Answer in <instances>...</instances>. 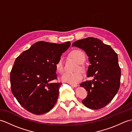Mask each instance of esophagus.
Masks as SVG:
<instances>
[{
  "label": "esophagus",
  "instance_id": "obj_1",
  "mask_svg": "<svg viewBox=\"0 0 132 132\" xmlns=\"http://www.w3.org/2000/svg\"><path fill=\"white\" fill-rule=\"evenodd\" d=\"M72 87H77L78 86V85L77 84H70Z\"/></svg>",
  "mask_w": 132,
  "mask_h": 132
}]
</instances>
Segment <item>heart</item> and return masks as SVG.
Listing matches in <instances>:
<instances>
[{"mask_svg": "<svg viewBox=\"0 0 132 132\" xmlns=\"http://www.w3.org/2000/svg\"><path fill=\"white\" fill-rule=\"evenodd\" d=\"M71 57L74 59L78 63H83L86 60L85 54L83 51L79 49H75L72 50L70 53ZM55 68L57 71L60 73H62L64 70L63 60L62 57H60L58 59L55 63ZM80 69L84 71L85 70V68L83 66L80 64L78 69ZM83 78L82 72L78 70L74 72H65L62 75L61 80L64 82H67L70 84H76L82 80Z\"/></svg>", "mask_w": 132, "mask_h": 132, "instance_id": "obj_1", "label": "heart"}]
</instances>
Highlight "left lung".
Instances as JSON below:
<instances>
[{
	"instance_id": "1",
	"label": "left lung",
	"mask_w": 132,
	"mask_h": 132,
	"mask_svg": "<svg viewBox=\"0 0 132 132\" xmlns=\"http://www.w3.org/2000/svg\"><path fill=\"white\" fill-rule=\"evenodd\" d=\"M72 46L85 50L91 63L87 76L94 78L80 85L88 94L82 103L92 109L104 107L113 99L120 88L121 69L117 53L108 45L94 37L75 41Z\"/></svg>"
}]
</instances>
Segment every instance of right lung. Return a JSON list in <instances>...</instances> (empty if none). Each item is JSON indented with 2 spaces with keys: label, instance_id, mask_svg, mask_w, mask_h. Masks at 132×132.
Returning <instances> with one entry per match:
<instances>
[{
  "label": "right lung",
  "instance_id": "add662e5",
  "mask_svg": "<svg viewBox=\"0 0 132 132\" xmlns=\"http://www.w3.org/2000/svg\"><path fill=\"white\" fill-rule=\"evenodd\" d=\"M70 44L39 41L16 58L10 73L11 91L29 112L39 115L54 106L62 84L52 82L57 79L55 63Z\"/></svg>",
  "mask_w": 132,
  "mask_h": 132
}]
</instances>
